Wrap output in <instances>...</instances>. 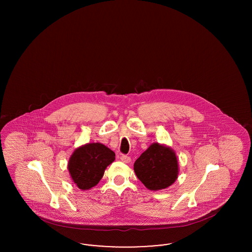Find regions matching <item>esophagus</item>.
Returning a JSON list of instances; mask_svg holds the SVG:
<instances>
[{
	"instance_id": "esophagus-1",
	"label": "esophagus",
	"mask_w": 252,
	"mask_h": 252,
	"mask_svg": "<svg viewBox=\"0 0 252 252\" xmlns=\"http://www.w3.org/2000/svg\"><path fill=\"white\" fill-rule=\"evenodd\" d=\"M121 160L125 163H129L131 161V158H130V157L123 155V156H121Z\"/></svg>"
}]
</instances>
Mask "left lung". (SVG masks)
I'll return each instance as SVG.
<instances>
[{"instance_id":"obj_1","label":"left lung","mask_w":252,"mask_h":252,"mask_svg":"<svg viewBox=\"0 0 252 252\" xmlns=\"http://www.w3.org/2000/svg\"><path fill=\"white\" fill-rule=\"evenodd\" d=\"M179 160L175 151L164 144L153 143L134 163V172L151 191L166 189L179 177Z\"/></svg>"}]
</instances>
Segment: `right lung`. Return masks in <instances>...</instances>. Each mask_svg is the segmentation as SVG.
Segmentation results:
<instances>
[{
    "mask_svg": "<svg viewBox=\"0 0 252 252\" xmlns=\"http://www.w3.org/2000/svg\"><path fill=\"white\" fill-rule=\"evenodd\" d=\"M115 159V153L100 143L83 144L72 152L68 170L72 182L80 190H90L98 184L105 170Z\"/></svg>",
    "mask_w": 252,
    "mask_h": 252,
    "instance_id": "add662e5",
    "label": "right lung"
}]
</instances>
